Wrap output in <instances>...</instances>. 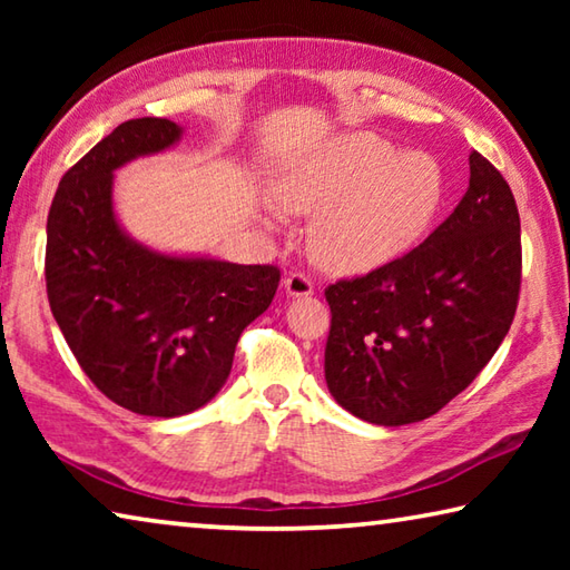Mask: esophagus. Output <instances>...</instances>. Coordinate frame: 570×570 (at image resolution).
<instances>
[{"label": "esophagus", "mask_w": 570, "mask_h": 570, "mask_svg": "<svg viewBox=\"0 0 570 570\" xmlns=\"http://www.w3.org/2000/svg\"><path fill=\"white\" fill-rule=\"evenodd\" d=\"M284 288L288 296H312L314 294V282L302 272H294L284 278Z\"/></svg>", "instance_id": "obj_1"}]
</instances>
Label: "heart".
Returning a JSON list of instances; mask_svg holds the SVG:
<instances>
[{
	"label": "heart",
	"mask_w": 570,
	"mask_h": 570,
	"mask_svg": "<svg viewBox=\"0 0 570 570\" xmlns=\"http://www.w3.org/2000/svg\"><path fill=\"white\" fill-rule=\"evenodd\" d=\"M278 200L308 230L314 262L362 274L404 254L430 226L442 200L440 168L397 153L374 132H344L294 156L278 173Z\"/></svg>",
	"instance_id": "1"
}]
</instances>
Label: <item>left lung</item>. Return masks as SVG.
Here are the masks:
<instances>
[{
    "label": "left lung",
    "mask_w": 570,
    "mask_h": 570,
    "mask_svg": "<svg viewBox=\"0 0 570 570\" xmlns=\"http://www.w3.org/2000/svg\"><path fill=\"white\" fill-rule=\"evenodd\" d=\"M520 268L513 190L472 150L468 193L424 244L366 276L326 286L324 377L332 397L384 428L432 417L505 340Z\"/></svg>",
    "instance_id": "obj_1"
}]
</instances>
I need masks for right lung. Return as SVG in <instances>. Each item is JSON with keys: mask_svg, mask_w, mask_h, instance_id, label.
<instances>
[{"mask_svg": "<svg viewBox=\"0 0 570 570\" xmlns=\"http://www.w3.org/2000/svg\"><path fill=\"white\" fill-rule=\"evenodd\" d=\"M180 132L166 118L118 125L65 173L47 216V298L65 342L105 397L148 417L216 397L282 278L276 266L158 254L120 228L112 173Z\"/></svg>", "mask_w": 570, "mask_h": 570, "instance_id": "right-lung-1", "label": "right lung"}]
</instances>
